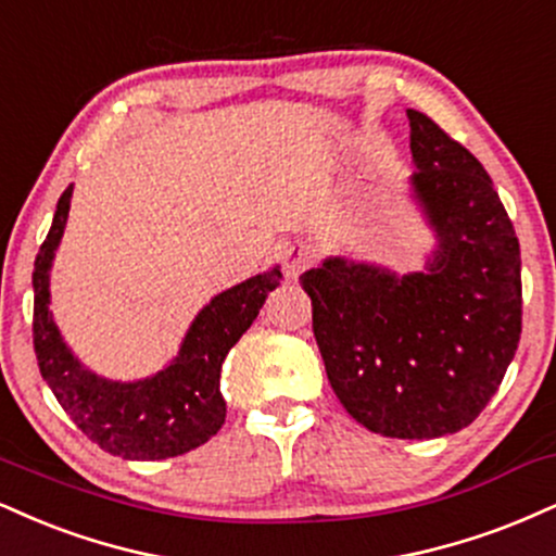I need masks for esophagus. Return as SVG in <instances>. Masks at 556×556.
<instances>
[{"instance_id": "esophagus-1", "label": "esophagus", "mask_w": 556, "mask_h": 556, "mask_svg": "<svg viewBox=\"0 0 556 556\" xmlns=\"http://www.w3.org/2000/svg\"><path fill=\"white\" fill-rule=\"evenodd\" d=\"M279 261L287 277L295 279L313 264V251L305 243H285L279 245Z\"/></svg>"}]
</instances>
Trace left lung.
<instances>
[{"instance_id": "1", "label": "left lung", "mask_w": 556, "mask_h": 556, "mask_svg": "<svg viewBox=\"0 0 556 556\" xmlns=\"http://www.w3.org/2000/svg\"><path fill=\"white\" fill-rule=\"evenodd\" d=\"M406 116L432 264L399 279L329 258L300 285L344 409L383 438L430 440L469 427L503 383L523 324L520 245L479 160L427 113Z\"/></svg>"}]
</instances>
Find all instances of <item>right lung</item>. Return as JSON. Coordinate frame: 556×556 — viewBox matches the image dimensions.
Listing matches in <instances>:
<instances>
[{
  "label": "right lung",
  "instance_id": "add662e5",
  "mask_svg": "<svg viewBox=\"0 0 556 556\" xmlns=\"http://www.w3.org/2000/svg\"><path fill=\"white\" fill-rule=\"evenodd\" d=\"M70 199L66 186L33 266V346L43 380L72 422L111 456L160 460L204 445L225 422L219 372L227 352L249 331L282 271H264L214 298L191 324L178 357L157 376L137 383L96 378L72 357L49 313V269Z\"/></svg>",
  "mask_w": 556,
  "mask_h": 556
}]
</instances>
